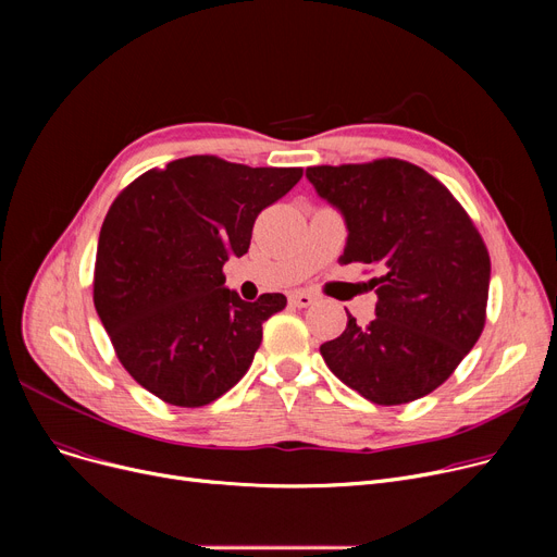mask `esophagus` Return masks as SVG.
Segmentation results:
<instances>
[{
	"instance_id": "obj_1",
	"label": "esophagus",
	"mask_w": 557,
	"mask_h": 557,
	"mask_svg": "<svg viewBox=\"0 0 557 557\" xmlns=\"http://www.w3.org/2000/svg\"><path fill=\"white\" fill-rule=\"evenodd\" d=\"M318 298L313 294H309V290H294V294L288 296V302L296 305V307H309L313 305Z\"/></svg>"
}]
</instances>
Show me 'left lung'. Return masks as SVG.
Here are the masks:
<instances>
[{
    "label": "left lung",
    "mask_w": 557,
    "mask_h": 557,
    "mask_svg": "<svg viewBox=\"0 0 557 557\" xmlns=\"http://www.w3.org/2000/svg\"><path fill=\"white\" fill-rule=\"evenodd\" d=\"M315 194L341 212L343 263H370L374 320L320 345L345 386L384 406L429 395L485 325L490 255L449 189L404 160L309 166Z\"/></svg>",
    "instance_id": "8db88e82"
}]
</instances>
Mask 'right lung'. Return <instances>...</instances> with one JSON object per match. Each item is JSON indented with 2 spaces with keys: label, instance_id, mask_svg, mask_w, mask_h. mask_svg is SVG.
I'll return each instance as SVG.
<instances>
[{
  "label": "right lung",
  "instance_id": "1",
  "mask_svg": "<svg viewBox=\"0 0 557 557\" xmlns=\"http://www.w3.org/2000/svg\"><path fill=\"white\" fill-rule=\"evenodd\" d=\"M302 169L189 156L151 169L114 198L99 234L95 307L135 382L173 406H205L250 368L282 294L246 302L223 263L246 255L257 214Z\"/></svg>",
  "mask_w": 557,
  "mask_h": 557
}]
</instances>
